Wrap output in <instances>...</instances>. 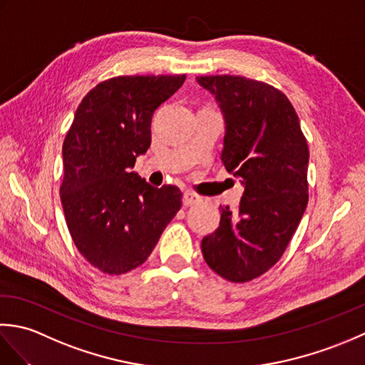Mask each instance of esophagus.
Here are the masks:
<instances>
[{"instance_id": "obj_1", "label": "esophagus", "mask_w": 365, "mask_h": 365, "mask_svg": "<svg viewBox=\"0 0 365 365\" xmlns=\"http://www.w3.org/2000/svg\"><path fill=\"white\" fill-rule=\"evenodd\" d=\"M199 202H200V196H197L196 192H192V191L183 192V205L185 207H191V205L199 204Z\"/></svg>"}]
</instances>
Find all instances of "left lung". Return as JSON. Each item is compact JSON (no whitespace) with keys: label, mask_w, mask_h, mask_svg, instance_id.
Masks as SVG:
<instances>
[{"label":"left lung","mask_w":365,"mask_h":365,"mask_svg":"<svg viewBox=\"0 0 365 365\" xmlns=\"http://www.w3.org/2000/svg\"><path fill=\"white\" fill-rule=\"evenodd\" d=\"M226 120L221 161L245 187L237 212L221 208L220 227L200 250L230 282L262 276L282 257L307 207L309 147L284 92L235 75L197 76Z\"/></svg>","instance_id":"obj_1"}]
</instances>
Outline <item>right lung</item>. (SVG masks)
Returning a JSON list of instances; mask_svg holds the SVG:
<instances>
[{
    "label": "right lung",
    "mask_w": 365,
    "mask_h": 365,
    "mask_svg": "<svg viewBox=\"0 0 365 365\" xmlns=\"http://www.w3.org/2000/svg\"><path fill=\"white\" fill-rule=\"evenodd\" d=\"M187 75L115 76L76 108L63 144L66 222L76 250L106 274H123L149 257L182 207L174 185L155 188L131 173L150 145V120Z\"/></svg>",
    "instance_id": "right-lung-1"
}]
</instances>
